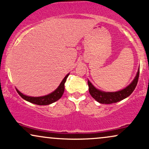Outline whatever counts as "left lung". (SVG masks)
<instances>
[{
  "mask_svg": "<svg viewBox=\"0 0 149 149\" xmlns=\"http://www.w3.org/2000/svg\"><path fill=\"white\" fill-rule=\"evenodd\" d=\"M139 69H138L136 76L134 77V80L129 85L123 90H119L117 92H104L102 90H98L92 84L91 82L88 80V86H89V92L91 96L95 99L97 102L100 104H110L113 103L120 102V101L127 98L132 93L134 90L137 85L138 79H139Z\"/></svg>",
  "mask_w": 149,
  "mask_h": 149,
  "instance_id": "obj_1",
  "label": "left lung"
}]
</instances>
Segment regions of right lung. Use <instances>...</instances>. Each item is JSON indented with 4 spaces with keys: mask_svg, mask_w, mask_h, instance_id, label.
<instances>
[{
    "mask_svg": "<svg viewBox=\"0 0 149 149\" xmlns=\"http://www.w3.org/2000/svg\"><path fill=\"white\" fill-rule=\"evenodd\" d=\"M69 74L66 75L64 77V79L62 80V81L61 82L60 85L58 86V88L56 89L54 91L51 92L49 95H45V96L42 97H30L27 96V95H24L21 92H19L17 89L16 88L17 92H18L19 95L21 96L24 100H25L27 102H29L31 103H33L37 105H49V104L54 103V102H57V100H59L62 96L63 93L64 92V84L66 83V80L67 77L69 76Z\"/></svg>",
    "mask_w": 149,
    "mask_h": 149,
    "instance_id": "1",
    "label": "right lung"
}]
</instances>
